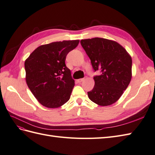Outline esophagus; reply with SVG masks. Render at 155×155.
Returning <instances> with one entry per match:
<instances>
[{
    "label": "esophagus",
    "mask_w": 155,
    "mask_h": 155,
    "mask_svg": "<svg viewBox=\"0 0 155 155\" xmlns=\"http://www.w3.org/2000/svg\"><path fill=\"white\" fill-rule=\"evenodd\" d=\"M84 78H80V79H78V80H77V82L80 83V82H82V81H84Z\"/></svg>",
    "instance_id": "1"
}]
</instances>
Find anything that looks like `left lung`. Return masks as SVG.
Masks as SVG:
<instances>
[{
	"mask_svg": "<svg viewBox=\"0 0 155 155\" xmlns=\"http://www.w3.org/2000/svg\"><path fill=\"white\" fill-rule=\"evenodd\" d=\"M95 71V85L88 92L90 100L101 106L115 103L128 86L132 78V60L130 54L115 41L103 38L81 40Z\"/></svg>",
	"mask_w": 155,
	"mask_h": 155,
	"instance_id": "8db88e82",
	"label": "left lung"
}]
</instances>
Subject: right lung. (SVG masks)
I'll list each match as a JSON object with an SVG mask.
<instances>
[{"instance_id":"add662e5","label":"right lung","mask_w":155,"mask_h":155,"mask_svg":"<svg viewBox=\"0 0 155 155\" xmlns=\"http://www.w3.org/2000/svg\"><path fill=\"white\" fill-rule=\"evenodd\" d=\"M78 43V40H74L41 45L25 60L27 84L46 107H59L70 99L74 81L65 61L67 54Z\"/></svg>"}]
</instances>
